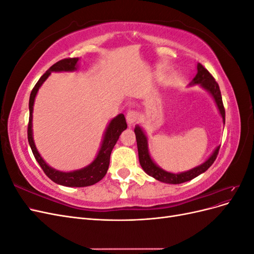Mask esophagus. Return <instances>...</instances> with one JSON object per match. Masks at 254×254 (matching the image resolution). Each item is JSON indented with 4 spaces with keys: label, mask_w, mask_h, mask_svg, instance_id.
I'll return each mask as SVG.
<instances>
[{
    "label": "esophagus",
    "mask_w": 254,
    "mask_h": 254,
    "mask_svg": "<svg viewBox=\"0 0 254 254\" xmlns=\"http://www.w3.org/2000/svg\"><path fill=\"white\" fill-rule=\"evenodd\" d=\"M126 120H127V123L129 126H132L134 123L139 120V113H137L136 111H129L126 115Z\"/></svg>",
    "instance_id": "1"
}]
</instances>
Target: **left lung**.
I'll use <instances>...</instances> for the list:
<instances>
[{
	"label": "left lung",
	"mask_w": 254,
	"mask_h": 254,
	"mask_svg": "<svg viewBox=\"0 0 254 254\" xmlns=\"http://www.w3.org/2000/svg\"><path fill=\"white\" fill-rule=\"evenodd\" d=\"M197 84L198 86H200L212 96L213 101L215 105H216L217 110L222 119V123L225 124L226 113H225L224 104H222V98H221L218 83L215 81L214 77L209 73V71H207L206 68H204L200 64H197V74L193 78V80L189 83V86L193 87V86H197ZM134 133H135V139H136L137 151H139L140 164L143 168V171L150 177H152V178H155L156 180L168 183V184H180L183 182L190 181L191 179L196 178L197 176L201 175L205 171H207V168L214 163L215 159H216L219 147H220V146H217V147L215 148L214 151L211 153V156L200 165L195 166L186 172L172 173V172H167L163 170V168H161L155 161L152 160L149 152V148H148V137L146 135L144 129L140 125H135Z\"/></svg>",
	"instance_id": "8db88e82"
}]
</instances>
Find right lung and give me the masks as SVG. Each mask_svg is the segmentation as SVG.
Returning a JSON list of instances; mask_svg holds the SVG:
<instances>
[{
    "instance_id": "right-lung-1",
    "label": "right lung",
    "mask_w": 254,
    "mask_h": 254,
    "mask_svg": "<svg viewBox=\"0 0 254 254\" xmlns=\"http://www.w3.org/2000/svg\"><path fill=\"white\" fill-rule=\"evenodd\" d=\"M80 58H67L58 61L55 64H53L49 70L45 72L40 79L38 80L36 86L34 87L32 93L29 96V122H28V130H27V137L28 143L32 151L34 153V157L39 163L43 172L45 173L49 178L57 184L68 188H83V187H90L93 184L101 181L107 171L109 168L110 163V155L111 151L117 144L121 133L127 128V123L125 117L123 113L118 114L117 117L113 118L107 125V128L103 135V140L99 146V149L97 151V155L95 156L94 160L92 161L90 164L84 166L79 170H75L71 172H63L58 171L56 168L50 166L44 159L41 157L40 152L38 151L36 144L34 141V133H33V111H34V104L35 99L38 94V91L41 88L43 82L49 78V76L53 72H74L78 68Z\"/></svg>"
}]
</instances>
